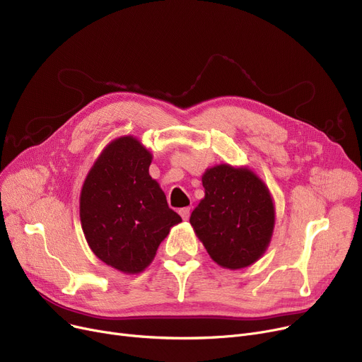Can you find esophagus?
<instances>
[{"mask_svg": "<svg viewBox=\"0 0 362 362\" xmlns=\"http://www.w3.org/2000/svg\"><path fill=\"white\" fill-rule=\"evenodd\" d=\"M179 214L183 220H189V216H191V206H185V208H180L179 210Z\"/></svg>", "mask_w": 362, "mask_h": 362, "instance_id": "1", "label": "esophagus"}]
</instances>
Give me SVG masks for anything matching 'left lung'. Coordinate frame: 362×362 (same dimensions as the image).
<instances>
[{
    "instance_id": "left-lung-1",
    "label": "left lung",
    "mask_w": 362,
    "mask_h": 362,
    "mask_svg": "<svg viewBox=\"0 0 362 362\" xmlns=\"http://www.w3.org/2000/svg\"><path fill=\"white\" fill-rule=\"evenodd\" d=\"M205 197L191 224L206 252L224 269L238 270L258 261L274 229L269 187L246 167L220 164L202 176Z\"/></svg>"
}]
</instances>
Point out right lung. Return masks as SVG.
Wrapping results in <instances>:
<instances>
[{"label": "right lung", "instance_id": "add662e5", "mask_svg": "<svg viewBox=\"0 0 362 362\" xmlns=\"http://www.w3.org/2000/svg\"><path fill=\"white\" fill-rule=\"evenodd\" d=\"M151 152L133 136L108 144L81 192V223L92 252L126 274L144 272L170 227L182 221L149 176Z\"/></svg>", "mask_w": 362, "mask_h": 362}]
</instances>
